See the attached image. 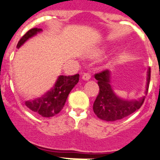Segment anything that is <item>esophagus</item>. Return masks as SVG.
Instances as JSON below:
<instances>
[{
  "mask_svg": "<svg viewBox=\"0 0 160 160\" xmlns=\"http://www.w3.org/2000/svg\"><path fill=\"white\" fill-rule=\"evenodd\" d=\"M91 78L90 72H84L82 73V79L84 80H89Z\"/></svg>",
  "mask_w": 160,
  "mask_h": 160,
  "instance_id": "34e87169",
  "label": "esophagus"
}]
</instances>
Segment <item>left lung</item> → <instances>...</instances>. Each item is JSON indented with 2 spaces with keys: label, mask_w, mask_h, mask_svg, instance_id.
<instances>
[{
  "label": "left lung",
  "mask_w": 160,
  "mask_h": 160,
  "mask_svg": "<svg viewBox=\"0 0 160 160\" xmlns=\"http://www.w3.org/2000/svg\"><path fill=\"white\" fill-rule=\"evenodd\" d=\"M99 86V93L93 104V112L98 118L107 121H116L125 118L140 109L145 101L144 96L139 101H127L118 98L110 85V72L107 69L95 74ZM150 81V68L148 70L146 92Z\"/></svg>",
  "instance_id": "8db88e82"
}]
</instances>
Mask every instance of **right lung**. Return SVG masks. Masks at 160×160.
<instances>
[{
	"label": "right lung",
	"mask_w": 160,
	"mask_h": 160,
	"mask_svg": "<svg viewBox=\"0 0 160 160\" xmlns=\"http://www.w3.org/2000/svg\"><path fill=\"white\" fill-rule=\"evenodd\" d=\"M40 31H42V29L38 28L29 29L20 39L16 47L19 48L28 39ZM78 73L72 76L61 75L58 77L55 85L50 91L47 92L41 98L25 102V105L32 112L40 115L43 117L53 116L59 113L63 108L68 96L74 86L78 82Z\"/></svg>",
	"instance_id": "obj_1"
}]
</instances>
